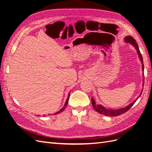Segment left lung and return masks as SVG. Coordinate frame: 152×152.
Wrapping results in <instances>:
<instances>
[{
	"label": "left lung",
	"instance_id": "obj_1",
	"mask_svg": "<svg viewBox=\"0 0 152 152\" xmlns=\"http://www.w3.org/2000/svg\"><path fill=\"white\" fill-rule=\"evenodd\" d=\"M124 42H126V43H130L133 46V47L136 49L137 50V52L138 53V58H139L140 60L141 61V63H142V71H143H143H144V65H143V58H142V56L140 53V51L139 50V48H138V45L137 43V42L135 41V39L133 38L132 37L130 36H127L125 37L124 38ZM143 75H144L143 74ZM144 77V76H143ZM143 81V85L144 84V80ZM142 91L143 90H142V92L140 94L139 96H138L136 99L133 102H132L131 104H129L127 106L125 107H123V108H121V109H107V108H105L104 107V106H102V105L101 104H97L96 103V101H94V99H93V97L91 98V101H92V106H93L94 109H95L96 111H97V113H99L101 114H102V115H106V116H118V115H120L125 113H126V112L130 109V108L132 106V105L134 104V103L137 101V100L138 99V97H139L142 93Z\"/></svg>",
	"mask_w": 152,
	"mask_h": 152
}]
</instances>
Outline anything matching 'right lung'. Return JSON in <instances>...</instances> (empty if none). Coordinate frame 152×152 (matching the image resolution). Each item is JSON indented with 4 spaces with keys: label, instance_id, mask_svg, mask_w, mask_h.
Wrapping results in <instances>:
<instances>
[{
    "label": "right lung",
    "instance_id": "right-lung-1",
    "mask_svg": "<svg viewBox=\"0 0 152 152\" xmlns=\"http://www.w3.org/2000/svg\"><path fill=\"white\" fill-rule=\"evenodd\" d=\"M69 95H70V93H69V94H68V97H67V99H66V102H65V104H64V106L63 107V108L62 109H61L60 110H59L58 112H57V113H55L53 115H56V114H59V113H61V112H63L64 109H65V108H66V107L67 106V104H68V101H69ZM49 115V114H48Z\"/></svg>",
    "mask_w": 152,
    "mask_h": 152
}]
</instances>
